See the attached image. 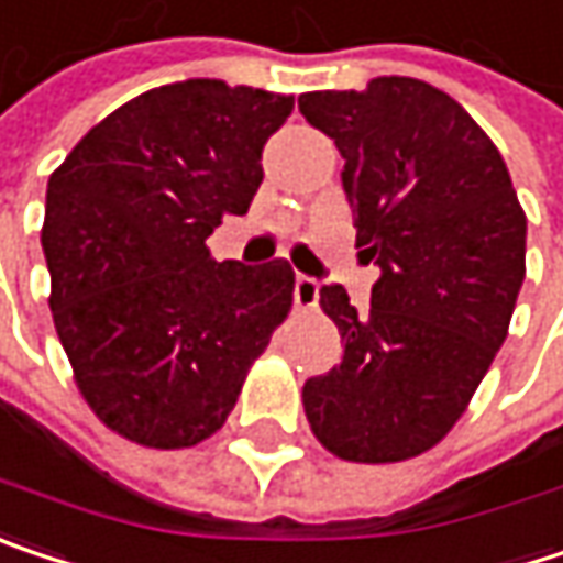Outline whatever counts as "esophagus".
Here are the masks:
<instances>
[{
    "instance_id": "obj_1",
    "label": "esophagus",
    "mask_w": 563,
    "mask_h": 563,
    "mask_svg": "<svg viewBox=\"0 0 563 563\" xmlns=\"http://www.w3.org/2000/svg\"><path fill=\"white\" fill-rule=\"evenodd\" d=\"M292 302H296L299 309L316 306V302H319V280L309 277V274H299L296 283H292Z\"/></svg>"
}]
</instances>
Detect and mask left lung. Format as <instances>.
<instances>
[{
    "instance_id": "obj_1",
    "label": "left lung",
    "mask_w": 563,
    "mask_h": 563,
    "mask_svg": "<svg viewBox=\"0 0 563 563\" xmlns=\"http://www.w3.org/2000/svg\"><path fill=\"white\" fill-rule=\"evenodd\" d=\"M299 112L344 157L361 261L380 267L367 312L338 283L319 289L344 354L306 380L302 406L338 457L406 461L451 432L506 341L526 212L496 144L422 79L302 92Z\"/></svg>"
}]
</instances>
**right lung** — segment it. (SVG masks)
<instances>
[{"mask_svg":"<svg viewBox=\"0 0 563 563\" xmlns=\"http://www.w3.org/2000/svg\"><path fill=\"white\" fill-rule=\"evenodd\" d=\"M292 96L225 79L141 92L47 179L41 247L79 393L119 434L189 448L222 429L292 302V267L212 261L244 216Z\"/></svg>","mask_w":563,"mask_h":563,"instance_id":"obj_1","label":"right lung"}]
</instances>
